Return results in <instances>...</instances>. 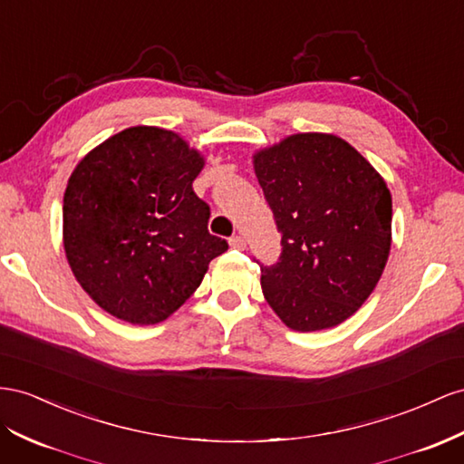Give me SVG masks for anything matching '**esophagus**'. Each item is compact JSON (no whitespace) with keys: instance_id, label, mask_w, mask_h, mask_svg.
I'll return each instance as SVG.
<instances>
[{"instance_id":"34e87169","label":"esophagus","mask_w":464,"mask_h":464,"mask_svg":"<svg viewBox=\"0 0 464 464\" xmlns=\"http://www.w3.org/2000/svg\"><path fill=\"white\" fill-rule=\"evenodd\" d=\"M230 247H236V249H246V240H244V236H240V234L232 236V237H230Z\"/></svg>"}]
</instances>
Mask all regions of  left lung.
Returning a JSON list of instances; mask_svg holds the SVG:
<instances>
[{
    "label": "left lung",
    "mask_w": 464,
    "mask_h": 464,
    "mask_svg": "<svg viewBox=\"0 0 464 464\" xmlns=\"http://www.w3.org/2000/svg\"><path fill=\"white\" fill-rule=\"evenodd\" d=\"M281 232L261 289L291 330H328L377 286L392 242V197L381 173L335 134L303 132L254 154Z\"/></svg>",
    "instance_id": "obj_1"
}]
</instances>
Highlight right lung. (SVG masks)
Returning <instances> with one entry per match:
<instances>
[{"label": "right lung", "instance_id": "obj_1", "mask_svg": "<svg viewBox=\"0 0 464 464\" xmlns=\"http://www.w3.org/2000/svg\"><path fill=\"white\" fill-rule=\"evenodd\" d=\"M198 150L158 127H130L93 148L64 193V249L73 277L119 320L171 316L208 263L228 249L208 232V205L193 191Z\"/></svg>", "mask_w": 464, "mask_h": 464}]
</instances>
